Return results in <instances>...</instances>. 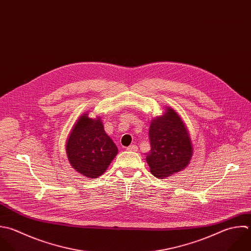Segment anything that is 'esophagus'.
<instances>
[{
    "instance_id": "1",
    "label": "esophagus",
    "mask_w": 251,
    "mask_h": 251,
    "mask_svg": "<svg viewBox=\"0 0 251 251\" xmlns=\"http://www.w3.org/2000/svg\"><path fill=\"white\" fill-rule=\"evenodd\" d=\"M126 150L129 151H138V147L136 145H131Z\"/></svg>"
}]
</instances>
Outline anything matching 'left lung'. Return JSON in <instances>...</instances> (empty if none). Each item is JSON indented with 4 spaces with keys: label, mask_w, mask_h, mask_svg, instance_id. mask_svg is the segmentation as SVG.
<instances>
[{
    "label": "left lung",
    "mask_w": 251,
    "mask_h": 251,
    "mask_svg": "<svg viewBox=\"0 0 251 251\" xmlns=\"http://www.w3.org/2000/svg\"><path fill=\"white\" fill-rule=\"evenodd\" d=\"M149 136L151 151L146 159L152 175L168 177L187 167L193 155L192 143L184 122L175 110L167 107L164 115L152 120Z\"/></svg>",
    "instance_id": "left-lung-1"
}]
</instances>
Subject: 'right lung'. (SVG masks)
Instances as JSON below:
<instances>
[{"label": "right lung", "mask_w": 251, "mask_h": 251, "mask_svg": "<svg viewBox=\"0 0 251 251\" xmlns=\"http://www.w3.org/2000/svg\"><path fill=\"white\" fill-rule=\"evenodd\" d=\"M117 152V147L104 132L100 119L89 118L88 113L79 118L66 142L71 166L93 179L106 170Z\"/></svg>", "instance_id": "right-lung-1"}]
</instances>
